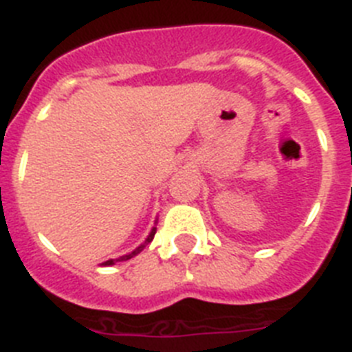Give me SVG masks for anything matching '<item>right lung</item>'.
<instances>
[{
    "label": "right lung",
    "instance_id": "right-lung-1",
    "mask_svg": "<svg viewBox=\"0 0 352 352\" xmlns=\"http://www.w3.org/2000/svg\"><path fill=\"white\" fill-rule=\"evenodd\" d=\"M155 223H157V219H155ZM155 230H157V228H155V225H154V227H152V230H151V234L146 235V239L143 241L142 244H140L138 248H136V250H133V252H131V253H127V255H122V256H118V258H109V261L102 262V265H113V264H117V262L129 261V258H133V256H136V255H138V253H142V252H143V248H145L146 244H148V243H152V239H154V235H155Z\"/></svg>",
    "mask_w": 352,
    "mask_h": 352
}]
</instances>
